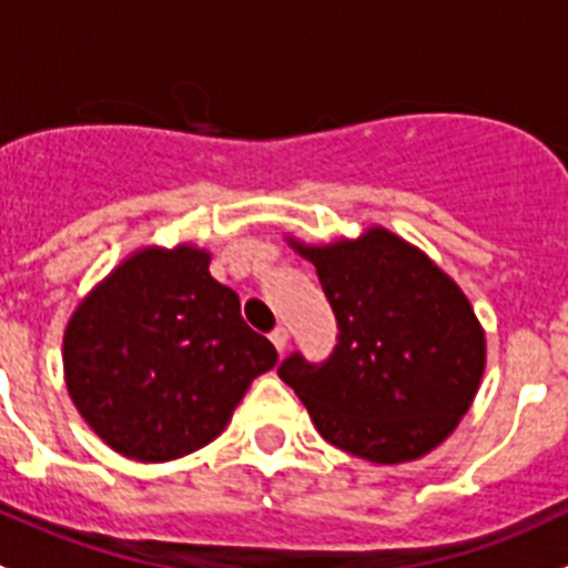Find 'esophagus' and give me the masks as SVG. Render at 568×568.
<instances>
[{
    "label": "esophagus",
    "mask_w": 568,
    "mask_h": 568,
    "mask_svg": "<svg viewBox=\"0 0 568 568\" xmlns=\"http://www.w3.org/2000/svg\"><path fill=\"white\" fill-rule=\"evenodd\" d=\"M272 342H274V347H277L280 354H283L285 345H288V328H283V325H277V328L272 331Z\"/></svg>",
    "instance_id": "obj_1"
}]
</instances>
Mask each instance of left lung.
<instances>
[{
	"mask_svg": "<svg viewBox=\"0 0 568 568\" xmlns=\"http://www.w3.org/2000/svg\"><path fill=\"white\" fill-rule=\"evenodd\" d=\"M291 246L314 263L339 334L325 362L294 351L280 379L351 456L402 464L430 453L469 410L487 359L464 291L387 229Z\"/></svg>",
	"mask_w": 568,
	"mask_h": 568,
	"instance_id": "obj_1",
	"label": "left lung"
}]
</instances>
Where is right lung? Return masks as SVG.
Here are the masks:
<instances>
[{"mask_svg":"<svg viewBox=\"0 0 568 568\" xmlns=\"http://www.w3.org/2000/svg\"><path fill=\"white\" fill-rule=\"evenodd\" d=\"M277 351L240 316L201 248H144L75 308L64 379L84 422L115 453L172 462L221 436Z\"/></svg>","mask_w":568,"mask_h":568,"instance_id":"obj_1","label":"right lung"}]
</instances>
